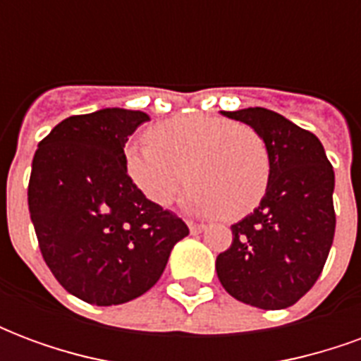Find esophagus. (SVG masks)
<instances>
[{
    "instance_id": "obj_1",
    "label": "esophagus",
    "mask_w": 361,
    "mask_h": 361,
    "mask_svg": "<svg viewBox=\"0 0 361 361\" xmlns=\"http://www.w3.org/2000/svg\"><path fill=\"white\" fill-rule=\"evenodd\" d=\"M188 226H189V232H191V235H199L204 230L203 224H195V222H189Z\"/></svg>"
}]
</instances>
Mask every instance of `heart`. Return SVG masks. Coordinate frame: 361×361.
I'll list each match as a JSON object with an SVG mask.
<instances>
[{"label":"heart","mask_w":361,"mask_h":361,"mask_svg":"<svg viewBox=\"0 0 361 361\" xmlns=\"http://www.w3.org/2000/svg\"><path fill=\"white\" fill-rule=\"evenodd\" d=\"M126 170L137 189L168 207L185 183V207L199 214L240 219L265 195L271 158L263 137L232 119L189 114L158 123L147 145H127Z\"/></svg>","instance_id":"heart-1"}]
</instances>
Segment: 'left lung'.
Returning a JSON list of instances; mask_svg holds the SVG:
<instances>
[{
	"label": "left lung",
	"instance_id": "left-lung-1",
	"mask_svg": "<svg viewBox=\"0 0 361 361\" xmlns=\"http://www.w3.org/2000/svg\"><path fill=\"white\" fill-rule=\"evenodd\" d=\"M222 114L263 137L271 178L257 209L232 226L234 240L216 257V274L238 302L290 307L315 284L333 245V166L315 135L276 111Z\"/></svg>",
	"mask_w": 361,
	"mask_h": 361
}]
</instances>
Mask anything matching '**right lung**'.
Returning <instances> with one entry per match:
<instances>
[{"label":"right lung","instance_id":"obj_1","mask_svg":"<svg viewBox=\"0 0 361 361\" xmlns=\"http://www.w3.org/2000/svg\"><path fill=\"white\" fill-rule=\"evenodd\" d=\"M149 119L126 108L71 116L32 158L28 211L44 261L69 294L92 305L145 294L189 234L183 220L150 203L127 176L123 147Z\"/></svg>","mask_w":361,"mask_h":361}]
</instances>
